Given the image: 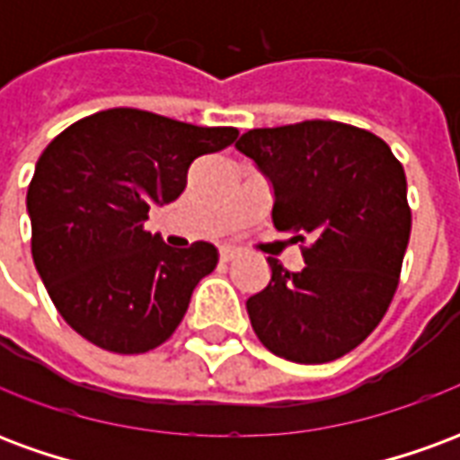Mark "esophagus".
<instances>
[{
  "label": "esophagus",
  "mask_w": 460,
  "mask_h": 460,
  "mask_svg": "<svg viewBox=\"0 0 460 460\" xmlns=\"http://www.w3.org/2000/svg\"><path fill=\"white\" fill-rule=\"evenodd\" d=\"M234 256H236V251H234V249H221L219 251V259L224 261V263H229V261L234 259Z\"/></svg>",
  "instance_id": "obj_1"
}]
</instances>
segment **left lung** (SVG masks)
<instances>
[{
	"mask_svg": "<svg viewBox=\"0 0 460 460\" xmlns=\"http://www.w3.org/2000/svg\"><path fill=\"white\" fill-rule=\"evenodd\" d=\"M236 147L273 181V224L305 259L298 273L269 259V286L246 300L253 332L290 362H332L394 298L411 234L404 167L375 132L335 120L256 128Z\"/></svg>",
	"mask_w": 460,
	"mask_h": 460,
	"instance_id": "left-lung-1",
	"label": "left lung"
}]
</instances>
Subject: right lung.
I'll list each match as a JSON object with an SVG mask.
<instances>
[{
  "mask_svg": "<svg viewBox=\"0 0 460 460\" xmlns=\"http://www.w3.org/2000/svg\"><path fill=\"white\" fill-rule=\"evenodd\" d=\"M236 137V128L111 108L49 142L26 191L31 256L81 338L115 355H142L180 328L219 251L209 241L172 249L145 229L147 211L180 197L197 157Z\"/></svg>",
  "mask_w": 460,
  "mask_h": 460,
  "instance_id": "right-lung-1",
  "label": "right lung"
}]
</instances>
